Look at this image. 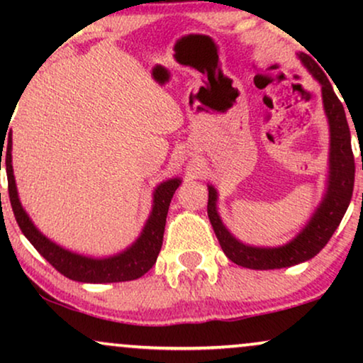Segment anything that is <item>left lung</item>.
<instances>
[{
	"label": "left lung",
	"instance_id": "obj_1",
	"mask_svg": "<svg viewBox=\"0 0 363 363\" xmlns=\"http://www.w3.org/2000/svg\"><path fill=\"white\" fill-rule=\"evenodd\" d=\"M299 59L307 67V71L320 84L322 102H324V111L330 132L327 190L309 223L302 228V231L294 240H291L284 246H247L236 240L223 225L216 210L218 193L215 186L208 185V218H210L213 230H215V235L220 241L221 250L235 264L250 267V269H281V267L299 264V262L309 261L311 257H314L329 242L337 226L340 225L352 200V191H354L355 162L354 153H352L350 130L344 106L335 96L330 81L327 79L324 71L317 66L314 59L304 52L299 54Z\"/></svg>",
	"mask_w": 363,
	"mask_h": 363
}]
</instances>
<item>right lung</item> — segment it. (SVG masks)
Instances as JSON below:
<instances>
[{"instance_id": "obj_1", "label": "right lung", "mask_w": 363, "mask_h": 363, "mask_svg": "<svg viewBox=\"0 0 363 363\" xmlns=\"http://www.w3.org/2000/svg\"><path fill=\"white\" fill-rule=\"evenodd\" d=\"M4 138V135H3ZM6 148H4V158H6V175H8V191L9 201H11L14 218H16L19 228H21L23 235L28 238L29 242L36 247L39 255L46 259L49 264L61 272L62 276L69 277L72 281L79 282H92V284H101V282H123L138 279L145 274L147 271L152 269L155 264L158 252L162 250L163 242V231H165L167 213L173 193L180 186V178H170V180L160 183L153 191V205L152 213L143 226L140 236L132 246H128L125 251L118 252V255L102 257H89L77 255L69 250H64L56 242L48 240L33 221L29 220L28 213L21 206V201L18 198L16 182L13 175L11 165V133L6 135ZM1 145V157H3Z\"/></svg>"}]
</instances>
